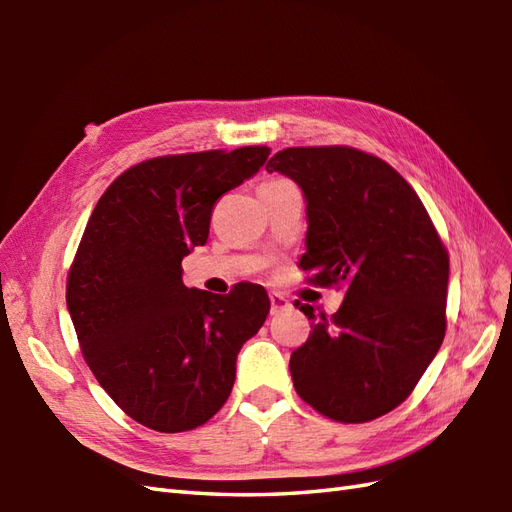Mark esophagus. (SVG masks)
I'll list each match as a JSON object with an SVG mask.
<instances>
[{
	"label": "esophagus",
	"mask_w": 512,
	"mask_h": 512,
	"mask_svg": "<svg viewBox=\"0 0 512 512\" xmlns=\"http://www.w3.org/2000/svg\"><path fill=\"white\" fill-rule=\"evenodd\" d=\"M288 306H290V303L284 295H279V292H270V312L277 314L281 310H286Z\"/></svg>",
	"instance_id": "esophagus-1"
}]
</instances>
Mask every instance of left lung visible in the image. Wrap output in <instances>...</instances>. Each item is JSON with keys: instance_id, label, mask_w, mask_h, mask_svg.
I'll use <instances>...</instances> for the list:
<instances>
[{"instance_id": "1", "label": "left lung", "mask_w": 512, "mask_h": 512, "mask_svg": "<svg viewBox=\"0 0 512 512\" xmlns=\"http://www.w3.org/2000/svg\"><path fill=\"white\" fill-rule=\"evenodd\" d=\"M266 171L306 195L301 270L343 288L332 317L312 319L290 356L297 394L336 422H369L396 409L438 354L447 332L449 253L418 193L385 160L354 147H288Z\"/></svg>"}]
</instances>
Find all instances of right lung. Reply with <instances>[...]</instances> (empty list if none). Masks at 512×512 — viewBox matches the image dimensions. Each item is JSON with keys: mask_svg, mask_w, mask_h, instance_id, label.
<instances>
[{"mask_svg": "<svg viewBox=\"0 0 512 512\" xmlns=\"http://www.w3.org/2000/svg\"><path fill=\"white\" fill-rule=\"evenodd\" d=\"M268 147L160 156L123 171L96 202L65 301L85 363L129 418L162 433L222 409L242 345L270 299L257 284L228 295L187 288L182 259L209 237L215 202L255 176Z\"/></svg>", "mask_w": 512, "mask_h": 512, "instance_id": "add662e5", "label": "right lung"}]
</instances>
